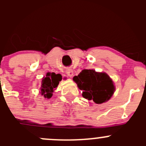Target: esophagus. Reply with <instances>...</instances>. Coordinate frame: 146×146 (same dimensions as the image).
<instances>
[{
  "label": "esophagus",
  "mask_w": 146,
  "mask_h": 146,
  "mask_svg": "<svg viewBox=\"0 0 146 146\" xmlns=\"http://www.w3.org/2000/svg\"><path fill=\"white\" fill-rule=\"evenodd\" d=\"M66 73L67 74L68 76H69V77L72 78L73 76V70H72V69H68L66 71Z\"/></svg>",
  "instance_id": "esophagus-1"
}]
</instances>
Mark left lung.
<instances>
[{
  "label": "left lung",
  "instance_id": "1",
  "mask_svg": "<svg viewBox=\"0 0 146 146\" xmlns=\"http://www.w3.org/2000/svg\"><path fill=\"white\" fill-rule=\"evenodd\" d=\"M73 80L82 91V97L96 104L106 102L111 98L115 90L114 82L106 73L84 69Z\"/></svg>",
  "mask_w": 146,
  "mask_h": 146
}]
</instances>
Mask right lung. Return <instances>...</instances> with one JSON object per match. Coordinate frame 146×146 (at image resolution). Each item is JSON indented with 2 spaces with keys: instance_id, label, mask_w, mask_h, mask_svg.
Masks as SVG:
<instances>
[{
  "instance_id": "add662e5",
  "label": "right lung",
  "mask_w": 146,
  "mask_h": 146,
  "mask_svg": "<svg viewBox=\"0 0 146 146\" xmlns=\"http://www.w3.org/2000/svg\"><path fill=\"white\" fill-rule=\"evenodd\" d=\"M62 80L61 74L55 73H47L45 77L42 78L40 93L45 98L49 99L52 97L53 92L58 87L59 82Z\"/></svg>"
}]
</instances>
